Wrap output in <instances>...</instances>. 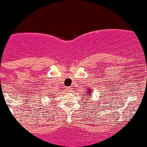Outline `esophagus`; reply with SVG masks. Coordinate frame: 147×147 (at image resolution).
<instances>
[{"mask_svg": "<svg viewBox=\"0 0 147 147\" xmlns=\"http://www.w3.org/2000/svg\"><path fill=\"white\" fill-rule=\"evenodd\" d=\"M66 90H67V92H71V87H66Z\"/></svg>", "mask_w": 147, "mask_h": 147, "instance_id": "esophagus-1", "label": "esophagus"}]
</instances>
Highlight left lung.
<instances>
[{"mask_svg":"<svg viewBox=\"0 0 147 147\" xmlns=\"http://www.w3.org/2000/svg\"><path fill=\"white\" fill-rule=\"evenodd\" d=\"M87 90L88 91H87V92H87V93H86V94H87V96H90V93H91V92H92V90H90V89L89 88Z\"/></svg>","mask_w":147,"mask_h":147,"instance_id":"obj_1","label":"left lung"}]
</instances>
